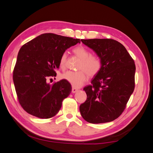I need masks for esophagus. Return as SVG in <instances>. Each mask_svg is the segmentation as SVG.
<instances>
[{
	"label": "esophagus",
	"instance_id": "1",
	"mask_svg": "<svg viewBox=\"0 0 153 153\" xmlns=\"http://www.w3.org/2000/svg\"><path fill=\"white\" fill-rule=\"evenodd\" d=\"M71 91H72L73 93H75V92L78 91V89H76V88H75V87H73Z\"/></svg>",
	"mask_w": 153,
	"mask_h": 153
}]
</instances>
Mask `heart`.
<instances>
[{"label": "heart", "instance_id": "heart-1", "mask_svg": "<svg viewBox=\"0 0 153 153\" xmlns=\"http://www.w3.org/2000/svg\"><path fill=\"white\" fill-rule=\"evenodd\" d=\"M73 52L81 59L78 66V69L80 70L68 71L62 74L61 78L68 82L74 87H80L87 81V74L91 77L98 75L102 68L103 62L99 57L91 55L90 51L83 46L74 48ZM66 60L67 55L63 53L59 59V66L61 69L65 68Z\"/></svg>", "mask_w": 153, "mask_h": 153}]
</instances>
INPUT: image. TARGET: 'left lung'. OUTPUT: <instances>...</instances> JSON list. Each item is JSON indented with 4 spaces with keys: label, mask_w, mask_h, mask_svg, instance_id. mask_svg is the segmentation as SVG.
<instances>
[{
    "label": "left lung",
    "mask_w": 153,
    "mask_h": 153,
    "mask_svg": "<svg viewBox=\"0 0 153 153\" xmlns=\"http://www.w3.org/2000/svg\"><path fill=\"white\" fill-rule=\"evenodd\" d=\"M101 59L102 68L84 88L87 100L80 106L86 121L105 123L118 118L135 89V65L126 48L112 39H81Z\"/></svg>",
    "instance_id": "left-lung-1"
}]
</instances>
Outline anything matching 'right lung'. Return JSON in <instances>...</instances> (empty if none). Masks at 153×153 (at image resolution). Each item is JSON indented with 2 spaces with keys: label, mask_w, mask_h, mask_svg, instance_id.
<instances>
[{
  "label": "right lung",
  "mask_w": 153,
  "mask_h": 153,
  "mask_svg": "<svg viewBox=\"0 0 153 153\" xmlns=\"http://www.w3.org/2000/svg\"><path fill=\"white\" fill-rule=\"evenodd\" d=\"M78 43L80 39L45 33L21 47L13 78L18 101L27 113L48 119L59 112L71 93V84L62 80L50 85L47 80L56 76L61 55Z\"/></svg>",
  "instance_id": "add662e5"
}]
</instances>
